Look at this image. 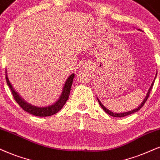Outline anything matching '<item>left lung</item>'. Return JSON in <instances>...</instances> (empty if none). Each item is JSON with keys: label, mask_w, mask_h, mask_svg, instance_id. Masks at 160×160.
Returning a JSON list of instances; mask_svg holds the SVG:
<instances>
[{"label": "left lung", "mask_w": 160, "mask_h": 160, "mask_svg": "<svg viewBox=\"0 0 160 160\" xmlns=\"http://www.w3.org/2000/svg\"><path fill=\"white\" fill-rule=\"evenodd\" d=\"M138 30H139V31H141L140 29H138ZM157 73H156V75H155V78H154V80H153V82H152V83H151V86H150V88H149V89H148V93H147V94H146V96H145V99L144 100H143V101L142 102H141V104L139 105V106L137 107V108H135V109H133V110H131V111H128V112H122V113H114V112H111L110 110H108V109H107L106 107H105L103 105H102V103H101V102L100 100H99V99H98V98H97V99H98V102H99V104H100V106L102 107V108L103 109V110L105 111V112H106L107 114H108L109 115H111V116H112V117H125V116H128V115H130V114H134V113H135V112H138V111L139 110V109H140L141 108H142V107L144 106V104L145 103V102H146V100H148V97H149V94H150V92H151V89H152V88H153V83H154V81H155V79H156V78H157Z\"/></svg>", "instance_id": "left-lung-1"}]
</instances>
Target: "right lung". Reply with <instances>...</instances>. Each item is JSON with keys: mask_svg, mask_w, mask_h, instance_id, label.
<instances>
[{"mask_svg": "<svg viewBox=\"0 0 160 160\" xmlns=\"http://www.w3.org/2000/svg\"><path fill=\"white\" fill-rule=\"evenodd\" d=\"M74 74H72L68 77L66 81L64 83L63 88H62V93L60 94L59 99L56 101L53 104L50 105L48 106L45 107H38L32 106V105L28 103L26 100H24L23 98L20 96V94L14 89V88L12 86L11 82H10L9 78H8L7 75V70H6V80H7V83L8 86L9 87V88L12 91L14 98L16 102H18V105L23 109L24 111L26 112L29 113V114L35 115L37 117H48L52 116L56 113H58L59 111L63 107L64 105L66 104V101L68 100V97H69L71 88H72V82H73L74 78Z\"/></svg>", "mask_w": 160, "mask_h": 160, "instance_id": "obj_1", "label": "right lung"}]
</instances>
